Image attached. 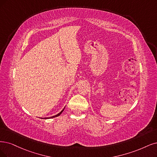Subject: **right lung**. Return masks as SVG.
<instances>
[{"label":"right lung","instance_id":"add662e5","mask_svg":"<svg viewBox=\"0 0 157 157\" xmlns=\"http://www.w3.org/2000/svg\"><path fill=\"white\" fill-rule=\"evenodd\" d=\"M65 107L63 108V109L62 110V111L59 113H58L57 114H56V115H55V116H53V117H48V118H44V119H50V118H56V117H59V116L63 113V111H64V109H65Z\"/></svg>","mask_w":157,"mask_h":157}]
</instances>
